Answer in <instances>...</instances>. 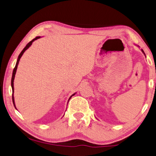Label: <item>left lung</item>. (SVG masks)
I'll use <instances>...</instances> for the list:
<instances>
[{"label":"left lung","instance_id":"1","mask_svg":"<svg viewBox=\"0 0 156 156\" xmlns=\"http://www.w3.org/2000/svg\"><path fill=\"white\" fill-rule=\"evenodd\" d=\"M141 51H142V52H143V53H144V55H146V54H145V53H144V52H143V50H141Z\"/></svg>","mask_w":156,"mask_h":156}]
</instances>
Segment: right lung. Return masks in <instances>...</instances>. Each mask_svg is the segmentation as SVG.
Wrapping results in <instances>:
<instances>
[{
  "instance_id": "1",
  "label": "right lung",
  "mask_w": 156,
  "mask_h": 156,
  "mask_svg": "<svg viewBox=\"0 0 156 156\" xmlns=\"http://www.w3.org/2000/svg\"><path fill=\"white\" fill-rule=\"evenodd\" d=\"M41 38V36H37V37H36V38H33L32 41H30V42H29L28 44H27L26 45V47L24 48H23V51L20 52V53L19 54V55H18V59H17V61H16V66H15V68H14V69H13V75H12V78H11V87H12V90H13V95H12V98H13V105H14V106H15V108H16V104H15V101H14V96H13V92H14V85H13V82H14V79H15V76H16V70H17V68H18V63H19V61H20V58L22 57V55H23V53H24V52L26 51L27 49L31 45H32V43H33V41H36L37 39H38V38ZM75 94H76V93H73V94L71 96H70V98H69V99H68V101H69V100L71 98V97L73 96V95H74Z\"/></svg>"
}]
</instances>
